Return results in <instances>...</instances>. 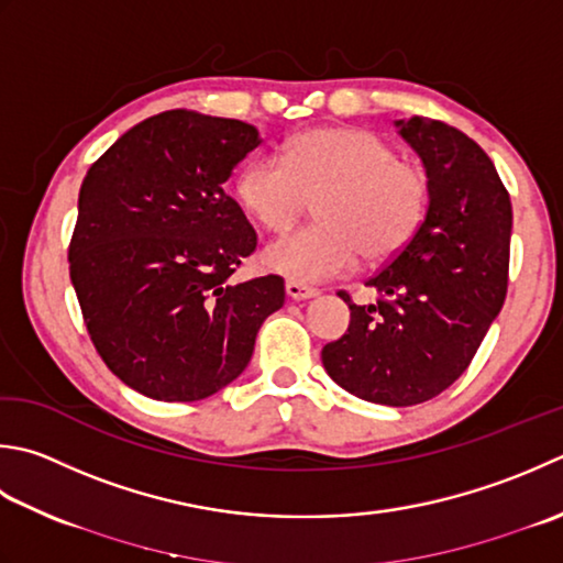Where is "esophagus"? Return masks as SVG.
Returning <instances> with one entry per match:
<instances>
[{"label": "esophagus", "mask_w": 563, "mask_h": 563, "mask_svg": "<svg viewBox=\"0 0 563 563\" xmlns=\"http://www.w3.org/2000/svg\"><path fill=\"white\" fill-rule=\"evenodd\" d=\"M285 292H288L290 300H312V297L319 295L314 288H310V285L292 283V280L285 283Z\"/></svg>", "instance_id": "esophagus-1"}]
</instances>
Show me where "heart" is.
<instances>
[{"instance_id":"b5f03b06","label":"heart","mask_w":563,"mask_h":563,"mask_svg":"<svg viewBox=\"0 0 563 563\" xmlns=\"http://www.w3.org/2000/svg\"><path fill=\"white\" fill-rule=\"evenodd\" d=\"M249 217L290 229L317 200L319 224L285 234L263 251V266L292 283H322L388 261L420 231L429 187L417 165L366 129L317 126L288 141L283 158L258 153L236 178Z\"/></svg>"}]
</instances>
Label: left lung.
<instances>
[{
    "label": "left lung",
    "instance_id": "obj_1",
    "mask_svg": "<svg viewBox=\"0 0 563 563\" xmlns=\"http://www.w3.org/2000/svg\"><path fill=\"white\" fill-rule=\"evenodd\" d=\"M420 156L429 202L415 239L366 283L376 305H349L346 334L322 349L341 388L410 407L446 390L476 356L508 292L512 205L488 153L444 121H395Z\"/></svg>",
    "mask_w": 563,
    "mask_h": 563
}]
</instances>
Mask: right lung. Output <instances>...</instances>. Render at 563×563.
<instances>
[{"label":"right lung","mask_w":563,"mask_h":563,"mask_svg":"<svg viewBox=\"0 0 563 563\" xmlns=\"http://www.w3.org/2000/svg\"><path fill=\"white\" fill-rule=\"evenodd\" d=\"M261 141L246 121L173 109L85 175L73 288L109 371L151 400L195 402L236 380L285 302L278 275L231 283L256 231L224 183Z\"/></svg>","instance_id":"1"}]
</instances>
